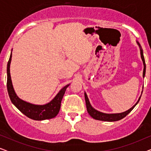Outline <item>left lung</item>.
I'll return each mask as SVG.
<instances>
[{"instance_id": "8db88e82", "label": "left lung", "mask_w": 151, "mask_h": 151, "mask_svg": "<svg viewBox=\"0 0 151 151\" xmlns=\"http://www.w3.org/2000/svg\"><path fill=\"white\" fill-rule=\"evenodd\" d=\"M137 43L139 45V49H140V54H141V58L142 61H143L144 64V71H143V78H144L146 73V63H145V60H144V54H143V50H142L141 46H140L139 43L137 41ZM141 96L139 97V99H138L137 102L135 103V104L131 107V109H129V110L127 111H124L123 113H111V114H109V113H102L100 111H97L96 109L93 108V106L91 105L89 100H88V98L87 97V95L85 92H84V98H85V102H86V109H87V111L91 116L93 118L95 119H97V120H101V121H105V122H115L120 120L124 117H125L127 115L129 114V113L131 112V111L133 110L136 105L137 104V103L139 102V101L141 98Z\"/></svg>"}]
</instances>
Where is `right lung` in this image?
<instances>
[{"label":"right lung","instance_id":"add662e5","mask_svg":"<svg viewBox=\"0 0 151 151\" xmlns=\"http://www.w3.org/2000/svg\"><path fill=\"white\" fill-rule=\"evenodd\" d=\"M12 56V53H11L7 67V91L12 102L20 112L25 115L27 117L34 119V120H45V119H51L55 117L59 113L61 106L62 99L65 95L66 89L69 86L70 84L64 86L58 93L55 98L51 102L46 104L37 105L27 102L18 98L14 89L13 85H12L11 76H10V64H11Z\"/></svg>","mask_w":151,"mask_h":151}]
</instances>
